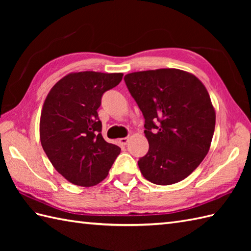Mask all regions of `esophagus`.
<instances>
[{
	"label": "esophagus",
	"mask_w": 251,
	"mask_h": 251,
	"mask_svg": "<svg viewBox=\"0 0 251 251\" xmlns=\"http://www.w3.org/2000/svg\"><path fill=\"white\" fill-rule=\"evenodd\" d=\"M119 142H120V145L121 146H126L127 143L129 142V137H125V138H121V139L119 140Z\"/></svg>",
	"instance_id": "34e87169"
}]
</instances>
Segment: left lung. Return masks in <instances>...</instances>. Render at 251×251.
Here are the masks:
<instances>
[{
  "mask_svg": "<svg viewBox=\"0 0 251 251\" xmlns=\"http://www.w3.org/2000/svg\"><path fill=\"white\" fill-rule=\"evenodd\" d=\"M126 86L145 116L149 151L138 161L158 185L185 179L210 149L216 112L206 87L192 73L157 69L126 74Z\"/></svg>",
  "mask_w": 251,
  "mask_h": 251,
  "instance_id": "left-lung-1",
  "label": "left lung"
}]
</instances>
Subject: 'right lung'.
Segmentation results:
<instances>
[{
	"mask_svg": "<svg viewBox=\"0 0 251 251\" xmlns=\"http://www.w3.org/2000/svg\"><path fill=\"white\" fill-rule=\"evenodd\" d=\"M122 77L123 73H69L47 95L40 120L41 145L69 182L85 188L98 184L121 153L101 135L97 110L102 95Z\"/></svg>",
	"mask_w": 251,
	"mask_h": 251,
	"instance_id": "obj_1",
	"label": "right lung"
}]
</instances>
